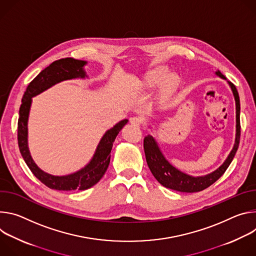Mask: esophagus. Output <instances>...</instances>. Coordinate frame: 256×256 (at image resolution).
<instances>
[{"label":"esophagus","mask_w":256,"mask_h":256,"mask_svg":"<svg viewBox=\"0 0 256 256\" xmlns=\"http://www.w3.org/2000/svg\"><path fill=\"white\" fill-rule=\"evenodd\" d=\"M130 123L134 126H139V125H141V123H142V119H141L140 117H137V116L131 117L130 118Z\"/></svg>","instance_id":"esophagus-1"}]
</instances>
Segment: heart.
Returning <instances> with one entry per match:
<instances>
[{"label": "heart", "instance_id": "heart-1", "mask_svg": "<svg viewBox=\"0 0 256 256\" xmlns=\"http://www.w3.org/2000/svg\"><path fill=\"white\" fill-rule=\"evenodd\" d=\"M166 73V70L164 68H158L148 72L146 78L148 86H154V85L158 84L164 77ZM177 84H178V77L174 74L168 75L164 80L160 96L164 98V96H168V94H171L173 90L176 88Z\"/></svg>", "mask_w": 256, "mask_h": 256}]
</instances>
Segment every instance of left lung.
<instances>
[{"label": "left lung", "mask_w": 256, "mask_h": 256, "mask_svg": "<svg viewBox=\"0 0 256 256\" xmlns=\"http://www.w3.org/2000/svg\"><path fill=\"white\" fill-rule=\"evenodd\" d=\"M216 75L220 78L226 80L228 82L229 86L231 88V90L233 92L235 104H236V136H235V144L234 146L226 156L224 162L216 168L214 172L204 175V176H191L188 175L180 170H178L176 166H174L171 162H170L164 154L162 152L156 139L152 136L148 135L144 138V152L146 158V162L148 164V168L150 170L152 174L154 177L166 188L180 191V192H198L204 190L206 188L210 187L212 184H214L218 179H220L222 174L226 172V170L228 168L230 164L232 162L236 152L239 146L240 142V98L237 92V88L235 85L226 79L218 70L216 71Z\"/></svg>", "instance_id": "left-lung-1"}]
</instances>
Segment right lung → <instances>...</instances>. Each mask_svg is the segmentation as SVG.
<instances>
[{
    "label": "right lung",
    "instance_id": "add662e5",
    "mask_svg": "<svg viewBox=\"0 0 256 256\" xmlns=\"http://www.w3.org/2000/svg\"><path fill=\"white\" fill-rule=\"evenodd\" d=\"M86 64V61L75 60L73 58H65L52 62L28 84L22 98L18 120L19 150L22 158L34 175L50 189L63 191L86 190L96 185L104 175L108 166L114 141H115L121 129L128 122L127 119H124L110 129L106 130L100 138L90 162L72 174L64 176L50 175L42 171L34 162L30 154V148H28V118H30L32 98L62 81L88 78V76L84 70V66Z\"/></svg>",
    "mask_w": 256,
    "mask_h": 256
}]
</instances>
